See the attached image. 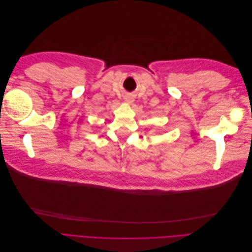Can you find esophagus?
<instances>
[{"label":"esophagus","instance_id":"esophagus-1","mask_svg":"<svg viewBox=\"0 0 252 252\" xmlns=\"http://www.w3.org/2000/svg\"><path fill=\"white\" fill-rule=\"evenodd\" d=\"M124 100H125L126 103H132L133 102V97L130 96V95H125Z\"/></svg>","mask_w":252,"mask_h":252}]
</instances>
